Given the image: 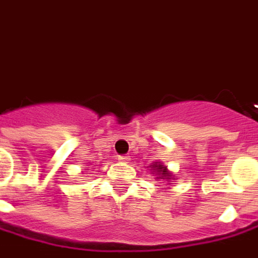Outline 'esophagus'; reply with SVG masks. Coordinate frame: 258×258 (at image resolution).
<instances>
[{
    "label": "esophagus",
    "mask_w": 258,
    "mask_h": 258,
    "mask_svg": "<svg viewBox=\"0 0 258 258\" xmlns=\"http://www.w3.org/2000/svg\"><path fill=\"white\" fill-rule=\"evenodd\" d=\"M118 160H119V161H122V163H129V160H131V156H127V154H125V156H119Z\"/></svg>",
    "instance_id": "obj_1"
}]
</instances>
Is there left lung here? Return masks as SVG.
Instances as JSON below:
<instances>
[{
  "instance_id": "left-lung-1",
  "label": "left lung",
  "mask_w": 258,
  "mask_h": 258,
  "mask_svg": "<svg viewBox=\"0 0 258 258\" xmlns=\"http://www.w3.org/2000/svg\"><path fill=\"white\" fill-rule=\"evenodd\" d=\"M153 173L157 174V180H171L173 174L167 170L166 166H163L161 163H153L152 164Z\"/></svg>"
}]
</instances>
